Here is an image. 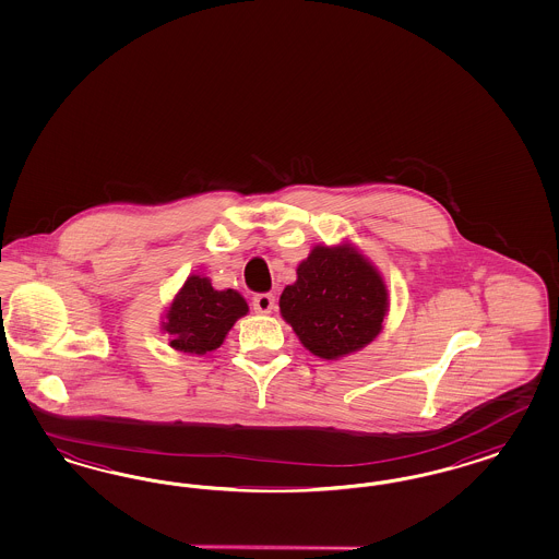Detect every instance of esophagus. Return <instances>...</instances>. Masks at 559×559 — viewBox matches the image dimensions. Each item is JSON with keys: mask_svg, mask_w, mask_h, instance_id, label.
I'll list each match as a JSON object with an SVG mask.
<instances>
[{"mask_svg": "<svg viewBox=\"0 0 559 559\" xmlns=\"http://www.w3.org/2000/svg\"><path fill=\"white\" fill-rule=\"evenodd\" d=\"M252 309L259 314H270L271 310L275 309V298L271 294H257L252 298Z\"/></svg>", "mask_w": 559, "mask_h": 559, "instance_id": "obj_1", "label": "esophagus"}]
</instances>
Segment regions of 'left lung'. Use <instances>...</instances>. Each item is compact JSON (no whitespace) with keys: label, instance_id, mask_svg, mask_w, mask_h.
Segmentation results:
<instances>
[{"label":"left lung","instance_id":"8db88e82","mask_svg":"<svg viewBox=\"0 0 559 559\" xmlns=\"http://www.w3.org/2000/svg\"><path fill=\"white\" fill-rule=\"evenodd\" d=\"M388 310L390 292L381 271L348 240L312 247L296 282L280 296L284 321L307 350L325 360L369 346Z\"/></svg>","mask_w":559,"mask_h":559}]
</instances>
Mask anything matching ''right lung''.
<instances>
[{"instance_id":"right-lung-1","label":"right lung","mask_w":559,"mask_h":559,"mask_svg":"<svg viewBox=\"0 0 559 559\" xmlns=\"http://www.w3.org/2000/svg\"><path fill=\"white\" fill-rule=\"evenodd\" d=\"M247 312L249 305L240 292L215 289L205 275L190 273L167 305L159 330L167 333L174 350L203 356L217 350Z\"/></svg>"}]
</instances>
